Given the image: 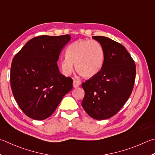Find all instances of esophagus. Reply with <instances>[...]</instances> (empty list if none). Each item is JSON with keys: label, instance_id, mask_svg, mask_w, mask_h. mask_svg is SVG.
I'll return each instance as SVG.
<instances>
[{"label": "esophagus", "instance_id": "esophagus-1", "mask_svg": "<svg viewBox=\"0 0 155 155\" xmlns=\"http://www.w3.org/2000/svg\"><path fill=\"white\" fill-rule=\"evenodd\" d=\"M80 82L77 80H74L73 81V87H78V86L80 85Z\"/></svg>", "mask_w": 155, "mask_h": 155}]
</instances>
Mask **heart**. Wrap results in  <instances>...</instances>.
Here are the masks:
<instances>
[{
    "label": "heart",
    "mask_w": 155,
    "mask_h": 155,
    "mask_svg": "<svg viewBox=\"0 0 155 155\" xmlns=\"http://www.w3.org/2000/svg\"><path fill=\"white\" fill-rule=\"evenodd\" d=\"M66 58L61 61L64 74L70 75L75 65L77 71L85 78H91L102 69L104 51L96 41H77L70 45L66 51Z\"/></svg>",
    "instance_id": "1"
}]
</instances>
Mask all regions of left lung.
I'll use <instances>...</instances> for the list:
<instances>
[{
	"instance_id": "1",
	"label": "left lung",
	"mask_w": 155,
	"mask_h": 155,
	"mask_svg": "<svg viewBox=\"0 0 155 155\" xmlns=\"http://www.w3.org/2000/svg\"><path fill=\"white\" fill-rule=\"evenodd\" d=\"M104 51V61L97 74L82 83L83 108L97 120L116 114L127 101L136 79V64L125 47L102 36L92 37Z\"/></svg>"
}]
</instances>
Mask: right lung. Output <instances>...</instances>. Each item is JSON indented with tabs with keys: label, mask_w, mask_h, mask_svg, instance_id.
<instances>
[{
	"label": "right lung",
	"mask_w": 155,
	"mask_h": 155,
	"mask_svg": "<svg viewBox=\"0 0 155 155\" xmlns=\"http://www.w3.org/2000/svg\"><path fill=\"white\" fill-rule=\"evenodd\" d=\"M70 38L69 35L36 36L14 56L11 89L19 108L31 119L49 117L72 89V79L61 74L57 64L61 49Z\"/></svg>",
	"instance_id": "obj_1"
}]
</instances>
